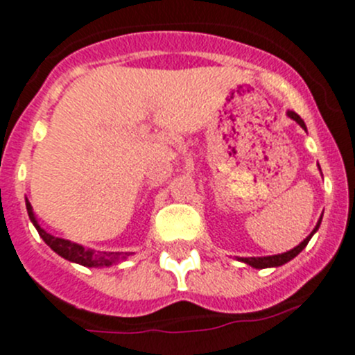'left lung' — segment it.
I'll return each instance as SVG.
<instances>
[{"mask_svg": "<svg viewBox=\"0 0 355 355\" xmlns=\"http://www.w3.org/2000/svg\"><path fill=\"white\" fill-rule=\"evenodd\" d=\"M288 116L292 118V120H295L297 123L300 125V127L302 128H306V123H304L302 121V118L299 116V114L295 113V111H288ZM320 223H321V220L318 221V225H316V228H314L313 232H311V235L307 239H304V242H300L299 245L297 247H293L292 250H288V252H284V254H277V256H266V257H242V263H245V264H249V266H252V268H257V270H263V268H275V266H282V264H285V263H288L290 259H293V257L297 256V254L300 252V250L304 249V247L307 245V242L311 241V237H313L314 235V232L318 230V228H320Z\"/></svg>", "mask_w": 355, "mask_h": 355, "instance_id": "obj_1", "label": "left lung"}]
</instances>
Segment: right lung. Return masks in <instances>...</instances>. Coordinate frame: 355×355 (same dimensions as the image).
<instances>
[{
  "instance_id": "1",
  "label": "right lung",
  "mask_w": 355,
  "mask_h": 355,
  "mask_svg": "<svg viewBox=\"0 0 355 355\" xmlns=\"http://www.w3.org/2000/svg\"><path fill=\"white\" fill-rule=\"evenodd\" d=\"M27 213H28V218H31V221L34 223V227L37 228L42 241L51 247L56 254H60V256L65 257V259L71 261V263H78L82 264V266L94 268V266H110V264H113L114 261L120 259L121 256L120 252H94V250L84 249L82 245L73 244V242L70 241H65V239H58L46 234V232L39 227L37 221H35L34 213H32V206L28 202H27ZM125 256H128V254H125Z\"/></svg>"
}]
</instances>
